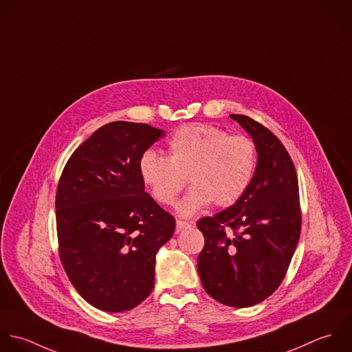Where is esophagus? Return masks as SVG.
<instances>
[{"label": "esophagus", "mask_w": 352, "mask_h": 352, "mask_svg": "<svg viewBox=\"0 0 352 352\" xmlns=\"http://www.w3.org/2000/svg\"><path fill=\"white\" fill-rule=\"evenodd\" d=\"M190 226V223H188V221H184V220H177V231L179 232V231H182V230H185V228H188Z\"/></svg>", "instance_id": "1"}]
</instances>
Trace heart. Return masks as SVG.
I'll return each mask as SVG.
<instances>
[{
	"mask_svg": "<svg viewBox=\"0 0 352 352\" xmlns=\"http://www.w3.org/2000/svg\"><path fill=\"white\" fill-rule=\"evenodd\" d=\"M167 153L164 157L145 151L139 173L153 199L166 206L174 203L189 179L192 188L175 207L181 216H192L212 201L219 207L234 204L250 185L257 163L252 139L208 125H188L174 132Z\"/></svg>",
	"mask_w": 352,
	"mask_h": 352,
	"instance_id": "b5f03b06",
	"label": "heart"
}]
</instances>
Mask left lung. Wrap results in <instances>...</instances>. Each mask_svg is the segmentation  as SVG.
<instances>
[{"mask_svg": "<svg viewBox=\"0 0 352 352\" xmlns=\"http://www.w3.org/2000/svg\"><path fill=\"white\" fill-rule=\"evenodd\" d=\"M252 138L257 166L235 204L197 221L204 289L231 307L254 306L280 285L300 234L298 177L281 141L254 120L231 114Z\"/></svg>", "mask_w": 352, "mask_h": 352, "instance_id": "obj_1", "label": "left lung"}]
</instances>
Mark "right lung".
<instances>
[{
  "instance_id": "add662e5",
  "label": "right lung",
  "mask_w": 352,
  "mask_h": 352,
  "mask_svg": "<svg viewBox=\"0 0 352 352\" xmlns=\"http://www.w3.org/2000/svg\"><path fill=\"white\" fill-rule=\"evenodd\" d=\"M166 132L110 122L72 153L57 188L60 257L77 292L94 307L121 313L155 284L157 250L175 219L144 190L140 156Z\"/></svg>"
}]
</instances>
